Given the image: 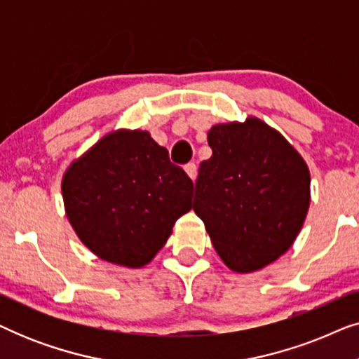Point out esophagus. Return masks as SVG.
<instances>
[{"mask_svg": "<svg viewBox=\"0 0 359 359\" xmlns=\"http://www.w3.org/2000/svg\"><path fill=\"white\" fill-rule=\"evenodd\" d=\"M184 170H186V173H188L189 178L194 181L196 176H198V166H196V163H193V161H191V163L184 165Z\"/></svg>", "mask_w": 359, "mask_h": 359, "instance_id": "esophagus-1", "label": "esophagus"}]
</instances>
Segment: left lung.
Instances as JSON below:
<instances>
[{
	"label": "left lung",
	"mask_w": 359,
	"mask_h": 359,
	"mask_svg": "<svg viewBox=\"0 0 359 359\" xmlns=\"http://www.w3.org/2000/svg\"><path fill=\"white\" fill-rule=\"evenodd\" d=\"M199 166L194 212L230 269L250 273L287 252L311 203L302 156L263 121L217 124Z\"/></svg>",
	"instance_id": "left-lung-1"
}]
</instances>
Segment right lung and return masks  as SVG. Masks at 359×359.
<instances>
[{
  "mask_svg": "<svg viewBox=\"0 0 359 359\" xmlns=\"http://www.w3.org/2000/svg\"><path fill=\"white\" fill-rule=\"evenodd\" d=\"M68 220L106 262L139 268L193 208V181L144 130L102 137L73 161L62 181Z\"/></svg>",
  "mask_w": 359,
  "mask_h": 359,
  "instance_id": "1",
  "label": "right lung"
}]
</instances>
